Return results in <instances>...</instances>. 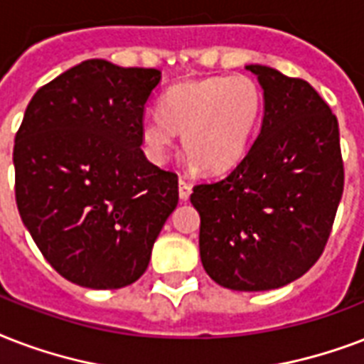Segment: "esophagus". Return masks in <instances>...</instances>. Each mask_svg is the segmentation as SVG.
Listing matches in <instances>:
<instances>
[{
  "instance_id": "obj_1",
  "label": "esophagus",
  "mask_w": 364,
  "mask_h": 364,
  "mask_svg": "<svg viewBox=\"0 0 364 364\" xmlns=\"http://www.w3.org/2000/svg\"><path fill=\"white\" fill-rule=\"evenodd\" d=\"M190 193H191V184L184 178V176H180V180H178L180 199H182V201H188V199H190Z\"/></svg>"
}]
</instances>
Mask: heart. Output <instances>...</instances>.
<instances>
[{"mask_svg":"<svg viewBox=\"0 0 364 364\" xmlns=\"http://www.w3.org/2000/svg\"><path fill=\"white\" fill-rule=\"evenodd\" d=\"M159 114L142 125V142L157 163L167 159L174 132L186 154L207 173L232 168L243 157L262 117V92L247 75H213L176 83Z\"/></svg>","mask_w":364,"mask_h":364,"instance_id":"heart-1","label":"heart"}]
</instances>
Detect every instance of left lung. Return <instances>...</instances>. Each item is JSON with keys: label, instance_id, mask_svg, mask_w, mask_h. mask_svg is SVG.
<instances>
[{"label": "left lung", "instance_id": "8db88e82", "mask_svg": "<svg viewBox=\"0 0 364 364\" xmlns=\"http://www.w3.org/2000/svg\"><path fill=\"white\" fill-rule=\"evenodd\" d=\"M264 89L258 138L226 178L197 184L199 252L232 290H272L302 277L325 250L343 193L336 115L300 77L247 66Z\"/></svg>", "mask_w": 364, "mask_h": 364}]
</instances>
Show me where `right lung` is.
Wrapping results in <instances>:
<instances>
[{"label": "right lung", "instance_id": "obj_1", "mask_svg": "<svg viewBox=\"0 0 364 364\" xmlns=\"http://www.w3.org/2000/svg\"><path fill=\"white\" fill-rule=\"evenodd\" d=\"M156 68L92 58L43 85L16 131L15 197L45 260L87 289L140 279L176 205L178 176L150 163L144 108Z\"/></svg>", "mask_w": 364, "mask_h": 364}]
</instances>
